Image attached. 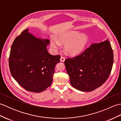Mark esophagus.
<instances>
[{
	"instance_id": "esophagus-1",
	"label": "esophagus",
	"mask_w": 121,
	"mask_h": 121,
	"mask_svg": "<svg viewBox=\"0 0 121 121\" xmlns=\"http://www.w3.org/2000/svg\"><path fill=\"white\" fill-rule=\"evenodd\" d=\"M65 58L63 57V56H61V58H60V61L61 62H64V61H65Z\"/></svg>"
}]
</instances>
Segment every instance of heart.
I'll return each instance as SVG.
<instances>
[{"label":"heart","instance_id":"b5f03b06","mask_svg":"<svg viewBox=\"0 0 121 121\" xmlns=\"http://www.w3.org/2000/svg\"><path fill=\"white\" fill-rule=\"evenodd\" d=\"M88 37L85 34L78 32H71L59 35L57 39L54 37L50 38V45L53 49H58L60 43H65V49L70 55H76L84 49L88 43Z\"/></svg>","mask_w":121,"mask_h":121}]
</instances>
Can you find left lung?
Returning <instances> with one entry per match:
<instances>
[{
  "instance_id": "1",
  "label": "left lung",
  "mask_w": 121,
  "mask_h": 121,
  "mask_svg": "<svg viewBox=\"0 0 121 121\" xmlns=\"http://www.w3.org/2000/svg\"><path fill=\"white\" fill-rule=\"evenodd\" d=\"M113 63V52L107 39L93 43L79 55L65 61L71 85L82 91L101 86L109 78Z\"/></svg>"
}]
</instances>
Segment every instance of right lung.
Segmentation results:
<instances>
[{
  "mask_svg": "<svg viewBox=\"0 0 121 121\" xmlns=\"http://www.w3.org/2000/svg\"><path fill=\"white\" fill-rule=\"evenodd\" d=\"M50 41L35 37L23 30L15 38L10 50V73L18 84L28 91L40 92L49 87L53 81L56 65L60 56L48 52Z\"/></svg>",
  "mask_w": 121,
  "mask_h": 121,
  "instance_id": "right-lung-1",
  "label": "right lung"
}]
</instances>
